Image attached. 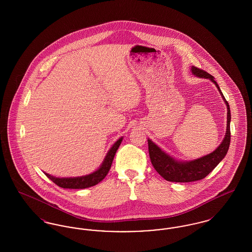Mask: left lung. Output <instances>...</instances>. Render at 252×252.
<instances>
[{"label": "left lung", "mask_w": 252, "mask_h": 252, "mask_svg": "<svg viewBox=\"0 0 252 252\" xmlns=\"http://www.w3.org/2000/svg\"><path fill=\"white\" fill-rule=\"evenodd\" d=\"M192 72L198 77L211 79L220 92L228 108L227 132L223 142L213 153L192 161L186 162L175 160L171 157L168 156L167 154H165L163 151H161L160 148L158 147L152 141L148 140V151L153 167L155 168L157 172L164 180L172 182H191L206 178L224 158V157L226 156L230 144V110L228 101L225 99L223 94L221 93L219 86L216 83L215 77L212 74L194 66L192 67Z\"/></svg>", "instance_id": "left-lung-1"}]
</instances>
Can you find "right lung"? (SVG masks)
<instances>
[{
  "label": "right lung",
  "instance_id": "obj_1",
  "mask_svg": "<svg viewBox=\"0 0 252 252\" xmlns=\"http://www.w3.org/2000/svg\"><path fill=\"white\" fill-rule=\"evenodd\" d=\"M122 140H123V138H120L115 144H113V146L110 148V150L108 151L107 156L105 158V160L102 163L101 167L91 175L80 177V178H64V179L62 178V179H60V178H55L46 173H44V174L46 175L47 178L52 180L54 183H56L58 186H60L61 188H65V189H85V188L94 186L100 181L104 180L106 178V176L108 175V171L111 167L113 158L115 156V153L122 143Z\"/></svg>",
  "mask_w": 252,
  "mask_h": 252
}]
</instances>
